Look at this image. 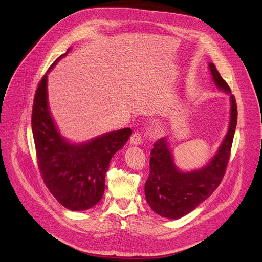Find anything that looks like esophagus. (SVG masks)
I'll return each mask as SVG.
<instances>
[{"label": "esophagus", "instance_id": "esophagus-1", "mask_svg": "<svg viewBox=\"0 0 262 262\" xmlns=\"http://www.w3.org/2000/svg\"><path fill=\"white\" fill-rule=\"evenodd\" d=\"M142 135L141 133L137 132V133H134L130 137V144L133 145H140L142 143Z\"/></svg>", "mask_w": 262, "mask_h": 262}]
</instances>
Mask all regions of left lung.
I'll return each instance as SVG.
<instances>
[{"label": "left lung", "mask_w": 262, "mask_h": 262, "mask_svg": "<svg viewBox=\"0 0 262 262\" xmlns=\"http://www.w3.org/2000/svg\"><path fill=\"white\" fill-rule=\"evenodd\" d=\"M209 67L217 87L231 93L214 64L209 63ZM230 98L231 120L228 133L215 157L201 170L179 172L173 163L167 138H162L154 144L149 162L150 171L145 182V196L148 204L158 214L174 220L188 214L220 185L228 166L237 123L236 100L233 94Z\"/></svg>", "instance_id": "1"}]
</instances>
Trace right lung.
I'll use <instances>...</instances> for the list:
<instances>
[{
	"instance_id": "right-lung-1",
	"label": "right lung",
	"mask_w": 262,
	"mask_h": 262,
	"mask_svg": "<svg viewBox=\"0 0 262 262\" xmlns=\"http://www.w3.org/2000/svg\"><path fill=\"white\" fill-rule=\"evenodd\" d=\"M66 54L60 56L48 72ZM48 72L37 86L32 110V130L38 168L47 188L60 204L70 210H86L101 199L110 161L125 145L132 129L111 132L82 145L67 143L50 115Z\"/></svg>"
}]
</instances>
